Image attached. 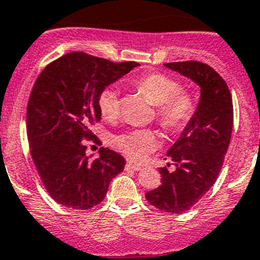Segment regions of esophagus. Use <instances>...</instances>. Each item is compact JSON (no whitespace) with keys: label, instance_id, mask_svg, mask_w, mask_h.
Instances as JSON below:
<instances>
[{"label":"esophagus","instance_id":"1","mask_svg":"<svg viewBox=\"0 0 260 260\" xmlns=\"http://www.w3.org/2000/svg\"><path fill=\"white\" fill-rule=\"evenodd\" d=\"M125 169L133 170V171H141V170H142V166H140V165H136V164H133V162L128 161L127 164H125Z\"/></svg>","mask_w":260,"mask_h":260}]
</instances>
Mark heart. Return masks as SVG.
<instances>
[{
  "instance_id": "1",
  "label": "heart",
  "mask_w": 260,
  "mask_h": 260,
  "mask_svg": "<svg viewBox=\"0 0 260 260\" xmlns=\"http://www.w3.org/2000/svg\"><path fill=\"white\" fill-rule=\"evenodd\" d=\"M136 91L156 106L154 117L164 129L179 132L192 119L196 112L195 98L181 88L175 78L164 73H147L131 81ZM99 112L107 119H114L120 113L118 89L107 85L96 95ZM114 146L135 161H143L159 145L158 135L153 129H131L113 138Z\"/></svg>"
}]
</instances>
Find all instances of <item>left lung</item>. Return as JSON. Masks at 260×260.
Returning <instances> with one entry per match:
<instances>
[{
  "label": "left lung",
  "instance_id": "1",
  "mask_svg": "<svg viewBox=\"0 0 260 260\" xmlns=\"http://www.w3.org/2000/svg\"><path fill=\"white\" fill-rule=\"evenodd\" d=\"M165 65L201 88L192 119L167 153L175 169L161 167V185L146 193L158 210L181 214L198 204L219 176L232 138L233 99L226 81L210 65L196 60Z\"/></svg>",
  "mask_w": 260,
  "mask_h": 260
}]
</instances>
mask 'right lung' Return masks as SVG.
<instances>
[{"mask_svg": "<svg viewBox=\"0 0 260 260\" xmlns=\"http://www.w3.org/2000/svg\"><path fill=\"white\" fill-rule=\"evenodd\" d=\"M137 65L69 52L49 62L34 84L26 112L30 153L41 182L60 205L74 210L99 205L111 180L124 169L123 156L103 147L90 161L83 141L93 140L90 128L102 118L99 90Z\"/></svg>", "mask_w": 260, "mask_h": 260, "instance_id": "add662e5", "label": "right lung"}]
</instances>
